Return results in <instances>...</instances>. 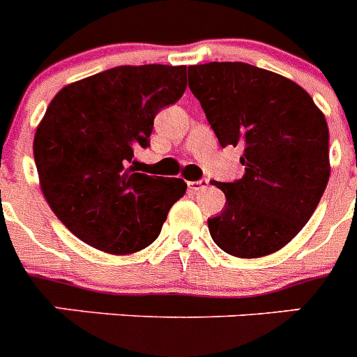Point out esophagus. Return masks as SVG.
Instances as JSON below:
<instances>
[{
	"label": "esophagus",
	"mask_w": 357,
	"mask_h": 357,
	"mask_svg": "<svg viewBox=\"0 0 357 357\" xmlns=\"http://www.w3.org/2000/svg\"><path fill=\"white\" fill-rule=\"evenodd\" d=\"M207 184H209V181H207V178H200V181L189 182L188 185H189V189H191V191H195V193H197V191H202V189H206Z\"/></svg>",
	"instance_id": "esophagus-1"
}]
</instances>
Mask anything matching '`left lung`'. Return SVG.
I'll list each match as a JSON object with an SVG mask.
<instances>
[{"label": "left lung", "instance_id": "1", "mask_svg": "<svg viewBox=\"0 0 357 357\" xmlns=\"http://www.w3.org/2000/svg\"><path fill=\"white\" fill-rule=\"evenodd\" d=\"M188 77L220 144L243 146L245 175L213 182L227 202L207 220L211 238L236 257L273 254L301 232L327 188L326 118L301 85L245 62L189 66Z\"/></svg>", "mask_w": 357, "mask_h": 357}]
</instances>
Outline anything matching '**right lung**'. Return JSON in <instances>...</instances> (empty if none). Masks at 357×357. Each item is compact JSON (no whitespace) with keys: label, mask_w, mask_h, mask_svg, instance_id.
Returning <instances> with one entry per match:
<instances>
[{"label":"right lung","mask_w":357,"mask_h":357,"mask_svg":"<svg viewBox=\"0 0 357 357\" xmlns=\"http://www.w3.org/2000/svg\"><path fill=\"white\" fill-rule=\"evenodd\" d=\"M185 91V66H119L66 85L33 139L40 189L82 241L130 254L160 234L188 184L135 173L134 150L150 146L153 119Z\"/></svg>","instance_id":"1"}]
</instances>
